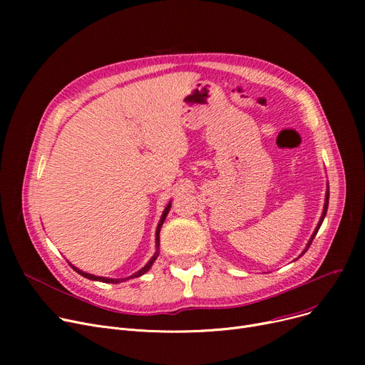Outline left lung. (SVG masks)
Wrapping results in <instances>:
<instances>
[{"instance_id": "left-lung-1", "label": "left lung", "mask_w": 365, "mask_h": 365, "mask_svg": "<svg viewBox=\"0 0 365 365\" xmlns=\"http://www.w3.org/2000/svg\"><path fill=\"white\" fill-rule=\"evenodd\" d=\"M329 197H330V192H329V190H327V195H325V204H324V210H322V216H321V219H319V223H318V226H317V229H315V232L312 234V237H311V240H309L308 245H306V248H304V252H303L302 255H304L306 252H308V248L311 247V244H312V241H314V238H315V235H317V232H318V229H319V226L322 225V220H324L325 215H327V208H329Z\"/></svg>"}]
</instances>
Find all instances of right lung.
<instances>
[{"instance_id":"obj_1","label":"right lung","mask_w":365,"mask_h":365,"mask_svg":"<svg viewBox=\"0 0 365 365\" xmlns=\"http://www.w3.org/2000/svg\"><path fill=\"white\" fill-rule=\"evenodd\" d=\"M170 207H171V204H168L167 207H165V210H164V213H163V216H161V220H160V223H158V227H157V247L160 245V231H161V226H163V223H164V220H165V217H167V215H168V212H170ZM157 257H158V250H157V253L152 256V259L146 263V266L145 267H142V269L139 271V272H136V274H133L131 277H128V278H123V279H112V278H103V277H96V275H91V274H86V272H83V271H80L78 267H75V266H72V269H75L76 272H78L80 275H83V277H86V278H88V279H93V281H102V282H108V284H118V282H121V281H125V279H130V278H138V277H140V275H143L145 272H148L149 271V267L152 266V263L157 260Z\"/></svg>"}]
</instances>
